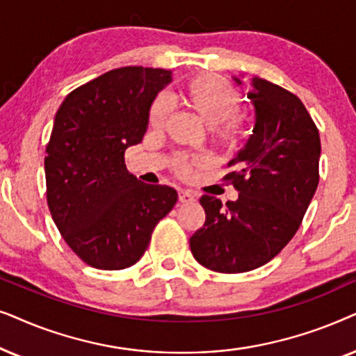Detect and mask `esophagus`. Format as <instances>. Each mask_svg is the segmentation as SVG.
I'll list each match as a JSON object with an SVG mask.
<instances>
[{"instance_id":"obj_1","label":"esophagus","mask_w":356,"mask_h":356,"mask_svg":"<svg viewBox=\"0 0 356 356\" xmlns=\"http://www.w3.org/2000/svg\"><path fill=\"white\" fill-rule=\"evenodd\" d=\"M179 202L192 203L195 202V195L191 191H179Z\"/></svg>"}]
</instances>
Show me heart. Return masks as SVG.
Listing matches in <instances>:
<instances>
[{
  "instance_id": "heart-1",
  "label": "heart",
  "mask_w": 356,
  "mask_h": 356,
  "mask_svg": "<svg viewBox=\"0 0 356 356\" xmlns=\"http://www.w3.org/2000/svg\"><path fill=\"white\" fill-rule=\"evenodd\" d=\"M182 99L207 127L213 138L225 146H233L244 135V117L238 112L241 96L236 88L218 76H197L186 84ZM169 101L164 96L154 99L149 108V127L164 129L169 118Z\"/></svg>"
}]
</instances>
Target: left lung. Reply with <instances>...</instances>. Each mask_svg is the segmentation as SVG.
<instances>
[{"mask_svg":"<svg viewBox=\"0 0 356 356\" xmlns=\"http://www.w3.org/2000/svg\"><path fill=\"white\" fill-rule=\"evenodd\" d=\"M252 86V135L227 164L236 170L225 175L238 200L222 207L220 198L203 195L205 222L191 238L197 262L220 273L249 272L280 254L319 184V130L305 104L267 79L254 78Z\"/></svg>","mask_w":356,"mask_h":356,"instance_id":"1","label":"left lung"}]
</instances>
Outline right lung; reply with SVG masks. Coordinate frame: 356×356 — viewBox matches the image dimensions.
<instances>
[{
  "instance_id": "obj_1",
  "label": "right lung",
  "mask_w": 356,
  "mask_h": 356,
  "mask_svg": "<svg viewBox=\"0 0 356 356\" xmlns=\"http://www.w3.org/2000/svg\"><path fill=\"white\" fill-rule=\"evenodd\" d=\"M170 79L168 70L123 66L76 88L56 112L45 149L47 203L66 244L94 268L138 262L177 202L172 187L140 182L125 165Z\"/></svg>"
}]
</instances>
